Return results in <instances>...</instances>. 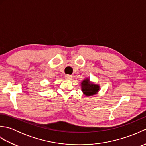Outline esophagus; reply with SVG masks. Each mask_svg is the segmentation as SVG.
<instances>
[{"instance_id":"obj_1","label":"esophagus","mask_w":146,"mask_h":146,"mask_svg":"<svg viewBox=\"0 0 146 146\" xmlns=\"http://www.w3.org/2000/svg\"><path fill=\"white\" fill-rule=\"evenodd\" d=\"M65 78H66V80H71V78H72V76L70 75H65Z\"/></svg>"}]
</instances>
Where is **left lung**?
Instances as JSON below:
<instances>
[{"label":"left lung","mask_w":146,"mask_h":146,"mask_svg":"<svg viewBox=\"0 0 146 146\" xmlns=\"http://www.w3.org/2000/svg\"><path fill=\"white\" fill-rule=\"evenodd\" d=\"M81 85L82 90L86 96L94 95L97 94L100 90V86L91 83L88 78H86L83 80L81 83Z\"/></svg>","instance_id":"left-lung-1"}]
</instances>
